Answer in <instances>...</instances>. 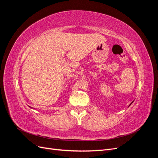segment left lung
I'll return each instance as SVG.
<instances>
[{"mask_svg": "<svg viewBox=\"0 0 158 158\" xmlns=\"http://www.w3.org/2000/svg\"><path fill=\"white\" fill-rule=\"evenodd\" d=\"M132 103H131V104H130V105H129V106H131V104H132Z\"/></svg>", "mask_w": 158, "mask_h": 158, "instance_id": "left-lung-1", "label": "left lung"}]
</instances>
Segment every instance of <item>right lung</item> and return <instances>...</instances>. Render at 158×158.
Segmentation results:
<instances>
[{
  "instance_id": "1",
  "label": "right lung",
  "mask_w": 158,
  "mask_h": 158,
  "mask_svg": "<svg viewBox=\"0 0 158 158\" xmlns=\"http://www.w3.org/2000/svg\"><path fill=\"white\" fill-rule=\"evenodd\" d=\"M31 108H32V107H31Z\"/></svg>"
}]
</instances>
